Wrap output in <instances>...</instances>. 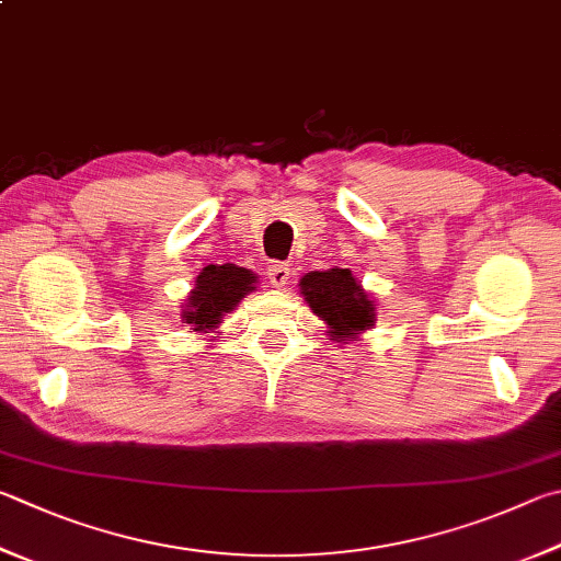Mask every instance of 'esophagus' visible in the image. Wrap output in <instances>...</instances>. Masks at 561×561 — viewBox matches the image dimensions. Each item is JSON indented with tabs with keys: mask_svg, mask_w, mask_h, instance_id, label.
I'll return each mask as SVG.
<instances>
[{
	"mask_svg": "<svg viewBox=\"0 0 561 561\" xmlns=\"http://www.w3.org/2000/svg\"><path fill=\"white\" fill-rule=\"evenodd\" d=\"M289 274H291V270L287 267V264L272 262L267 270V279L274 284V287H284V284H289Z\"/></svg>",
	"mask_w": 561,
	"mask_h": 561,
	"instance_id": "1",
	"label": "esophagus"
}]
</instances>
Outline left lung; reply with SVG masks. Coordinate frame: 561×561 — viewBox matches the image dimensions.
Wrapping results in <instances>:
<instances>
[{"mask_svg": "<svg viewBox=\"0 0 561 561\" xmlns=\"http://www.w3.org/2000/svg\"><path fill=\"white\" fill-rule=\"evenodd\" d=\"M299 291L309 309L329 325L331 341H348L375 325V301L351 270L309 272L299 282Z\"/></svg>", "mask_w": 561, "mask_h": 561, "instance_id": "1", "label": "left lung"}]
</instances>
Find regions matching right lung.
Segmentation results:
<instances>
[{
  "label": "right lung",
  "mask_w": 561,
  "mask_h": 561,
  "mask_svg": "<svg viewBox=\"0 0 561 561\" xmlns=\"http://www.w3.org/2000/svg\"><path fill=\"white\" fill-rule=\"evenodd\" d=\"M257 274H252L238 264H208L196 277L186 307L181 311L183 323H188L193 331L210 333L222 321V316L230 313L238 304L257 287Z\"/></svg>",
  "instance_id": "add662e5"
}]
</instances>
